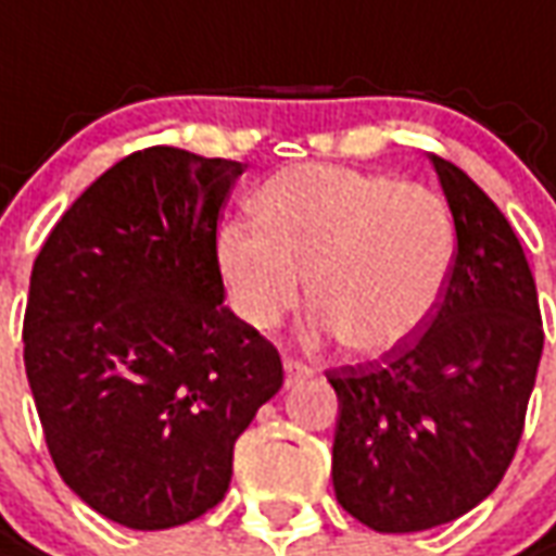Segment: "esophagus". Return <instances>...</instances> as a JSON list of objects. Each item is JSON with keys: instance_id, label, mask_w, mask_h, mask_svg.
<instances>
[{"instance_id": "1", "label": "esophagus", "mask_w": 556, "mask_h": 556, "mask_svg": "<svg viewBox=\"0 0 556 556\" xmlns=\"http://www.w3.org/2000/svg\"><path fill=\"white\" fill-rule=\"evenodd\" d=\"M313 375V369L306 366V363L294 361V357H286V384L294 387L301 384V381H306Z\"/></svg>"}]
</instances>
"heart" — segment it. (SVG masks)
Returning a JSON list of instances; mask_svg holds the SVG:
<instances>
[{
    "instance_id": "1",
    "label": "heart",
    "mask_w": 556,
    "mask_h": 556,
    "mask_svg": "<svg viewBox=\"0 0 556 556\" xmlns=\"http://www.w3.org/2000/svg\"><path fill=\"white\" fill-rule=\"evenodd\" d=\"M255 211L258 223L238 219L217 238L231 303L255 330L301 303L309 274V333L378 354L417 333L446 289L455 219L426 184L306 163L277 172Z\"/></svg>"
}]
</instances>
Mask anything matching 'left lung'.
Here are the masks:
<instances>
[{
  "instance_id": "left-lung-1",
  "label": "left lung",
  "mask_w": 556,
  "mask_h": 556,
  "mask_svg": "<svg viewBox=\"0 0 556 556\" xmlns=\"http://www.w3.org/2000/svg\"><path fill=\"white\" fill-rule=\"evenodd\" d=\"M431 163L458 247L429 325L378 361L327 369L339 396L333 491L378 533L455 521L501 485L545 345L513 226L455 163Z\"/></svg>"
}]
</instances>
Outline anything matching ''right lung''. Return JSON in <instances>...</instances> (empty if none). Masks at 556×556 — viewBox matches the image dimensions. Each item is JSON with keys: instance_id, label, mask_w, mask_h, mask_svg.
Masks as SVG:
<instances>
[{"instance_id": "right-lung-1", "label": "right lung", "mask_w": 556, "mask_h": 556, "mask_svg": "<svg viewBox=\"0 0 556 556\" xmlns=\"http://www.w3.org/2000/svg\"><path fill=\"white\" fill-rule=\"evenodd\" d=\"M243 169L134 151L31 265L23 363L43 441L67 489L130 530L214 509L235 441L282 387L274 342L223 303L217 219Z\"/></svg>"}]
</instances>
